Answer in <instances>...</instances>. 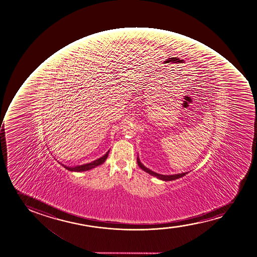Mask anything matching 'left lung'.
Returning <instances> with one entry per match:
<instances>
[{
    "label": "left lung",
    "mask_w": 257,
    "mask_h": 257,
    "mask_svg": "<svg viewBox=\"0 0 257 257\" xmlns=\"http://www.w3.org/2000/svg\"><path fill=\"white\" fill-rule=\"evenodd\" d=\"M137 162H138V165H139V168H141L142 170L145 171L146 173H150V175L156 177L157 179H161V180H164V181H172V180H175V179H179V178H182V177L185 176V175H186L188 173H178V174H174V175H163V174H159V173H155L153 171L150 170L149 168H145V166L142 164L139 157L137 158Z\"/></svg>",
    "instance_id": "left-lung-1"
}]
</instances>
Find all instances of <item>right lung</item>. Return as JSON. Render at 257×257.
I'll return each mask as SVG.
<instances>
[{
	"instance_id": "add662e5",
	"label": "right lung",
	"mask_w": 257,
	"mask_h": 257,
	"mask_svg": "<svg viewBox=\"0 0 257 257\" xmlns=\"http://www.w3.org/2000/svg\"><path fill=\"white\" fill-rule=\"evenodd\" d=\"M108 153H109V150L101 158L97 159V160H95L94 162L87 163V164L76 166V167H67L65 165H62V166H63L64 168H67V170L72 171V172H84V171L90 170V169H92V168L102 164L106 161V159L107 158Z\"/></svg>"
}]
</instances>
